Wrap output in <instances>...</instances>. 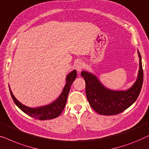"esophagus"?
<instances>
[{"mask_svg":"<svg viewBox=\"0 0 149 149\" xmlns=\"http://www.w3.org/2000/svg\"><path fill=\"white\" fill-rule=\"evenodd\" d=\"M84 68V63L82 61H78L75 65V69L78 72H80Z\"/></svg>","mask_w":149,"mask_h":149,"instance_id":"esophagus-1","label":"esophagus"}]
</instances>
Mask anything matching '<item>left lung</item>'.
I'll list each match as a JSON object with an SVG mask.
<instances>
[{"label":"left lung","instance_id":"left-lung-1","mask_svg":"<svg viewBox=\"0 0 149 149\" xmlns=\"http://www.w3.org/2000/svg\"><path fill=\"white\" fill-rule=\"evenodd\" d=\"M139 70L134 84L126 91H113L106 88L95 75L82 71L86 82V95L91 107L103 116L117 115L130 107L139 96L143 82L142 58L139 51Z\"/></svg>","mask_w":149,"mask_h":149}]
</instances>
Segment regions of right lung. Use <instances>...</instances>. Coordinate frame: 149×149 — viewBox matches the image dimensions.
I'll return each instance as SVG.
<instances>
[{
	"instance_id": "1",
	"label": "right lung",
	"mask_w": 149,
	"mask_h": 149,
	"mask_svg": "<svg viewBox=\"0 0 149 149\" xmlns=\"http://www.w3.org/2000/svg\"><path fill=\"white\" fill-rule=\"evenodd\" d=\"M76 77L77 72L75 70L69 73L66 76L65 85L63 88L61 93L58 96V97L51 103L47 104V105L38 107H29L28 106L23 104L15 97L9 86L10 93H11V95L15 103L25 113L34 117L35 119H40V120H47V119H54L59 116L63 111L67 99H68L71 85L72 84L73 81L75 80Z\"/></svg>"
}]
</instances>
